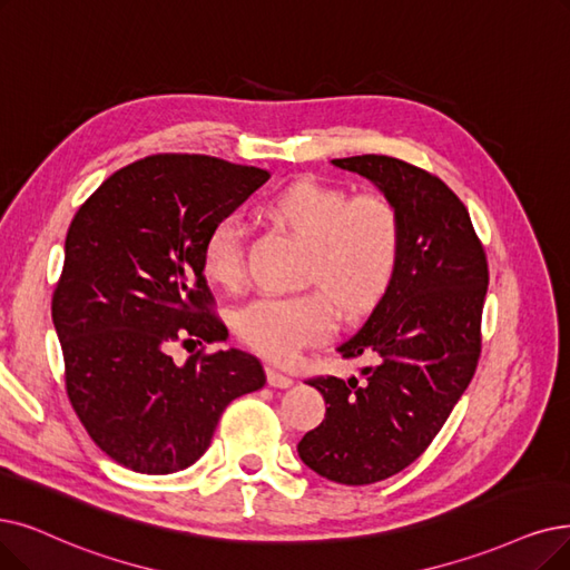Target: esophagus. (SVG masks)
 <instances>
[{
    "label": "esophagus",
    "instance_id": "34e87169",
    "mask_svg": "<svg viewBox=\"0 0 570 570\" xmlns=\"http://www.w3.org/2000/svg\"><path fill=\"white\" fill-rule=\"evenodd\" d=\"M266 379H268V385H273V389H289V385H292V379L287 374H283L281 370H276V367H266Z\"/></svg>",
    "mask_w": 570,
    "mask_h": 570
}]
</instances>
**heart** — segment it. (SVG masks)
<instances>
[{
    "label": "heart",
    "instance_id": "1",
    "mask_svg": "<svg viewBox=\"0 0 570 570\" xmlns=\"http://www.w3.org/2000/svg\"><path fill=\"white\" fill-rule=\"evenodd\" d=\"M268 213L311 243L306 278L325 287L264 294L236 313V332L268 360L287 362L327 338L341 315L370 308L395 278L402 219L391 198L346 191L315 179L292 181L268 200ZM206 276L224 289L245 285V226L238 213L213 222L200 247Z\"/></svg>",
    "mask_w": 570,
    "mask_h": 570
}]
</instances>
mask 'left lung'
<instances>
[{
    "mask_svg": "<svg viewBox=\"0 0 570 570\" xmlns=\"http://www.w3.org/2000/svg\"><path fill=\"white\" fill-rule=\"evenodd\" d=\"M391 198L402 253L372 315L336 351L370 357L360 376H315L325 421L299 459L336 484H374L412 465L465 393L482 353L489 264L468 208L444 181L393 156L334 158Z\"/></svg>",
    "mask_w": 570,
    "mask_h": 570,
    "instance_id": "8db88e82",
    "label": "left lung"
}]
</instances>
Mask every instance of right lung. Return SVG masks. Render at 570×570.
<instances>
[{"label":"right lung","instance_id":"obj_1","mask_svg":"<svg viewBox=\"0 0 570 570\" xmlns=\"http://www.w3.org/2000/svg\"><path fill=\"white\" fill-rule=\"evenodd\" d=\"M271 175L203 154H156L107 177L75 215L51 313L65 385L111 461L170 474L194 465L232 400L266 383L238 348L168 355L173 341L217 344L200 247Z\"/></svg>","mask_w":570,"mask_h":570}]
</instances>
